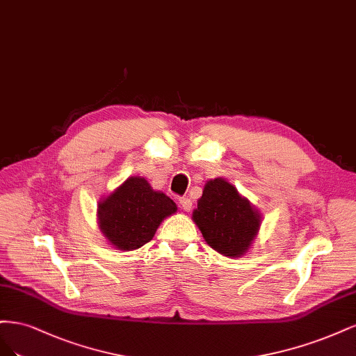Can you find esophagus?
Listing matches in <instances>:
<instances>
[{
    "instance_id": "obj_1",
    "label": "esophagus",
    "mask_w": 356,
    "mask_h": 356,
    "mask_svg": "<svg viewBox=\"0 0 356 356\" xmlns=\"http://www.w3.org/2000/svg\"><path fill=\"white\" fill-rule=\"evenodd\" d=\"M179 202H180V205H181L183 211H191V209H192V201H191V198L183 197V198L179 200Z\"/></svg>"
}]
</instances>
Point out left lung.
<instances>
[{"mask_svg": "<svg viewBox=\"0 0 356 356\" xmlns=\"http://www.w3.org/2000/svg\"><path fill=\"white\" fill-rule=\"evenodd\" d=\"M192 217L207 244L229 257L243 256L260 226V214L225 179L205 183Z\"/></svg>", "mask_w": 356, "mask_h": 356, "instance_id": "8db88e82", "label": "left lung"}]
</instances>
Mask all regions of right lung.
I'll use <instances>...</instances> for the list:
<instances>
[{
    "instance_id": "obj_1",
    "label": "right lung",
    "mask_w": 356,
    "mask_h": 356,
    "mask_svg": "<svg viewBox=\"0 0 356 356\" xmlns=\"http://www.w3.org/2000/svg\"><path fill=\"white\" fill-rule=\"evenodd\" d=\"M177 211L165 193L154 191L143 177H129L99 204V226L112 245L136 250L151 241L165 217Z\"/></svg>"
}]
</instances>
